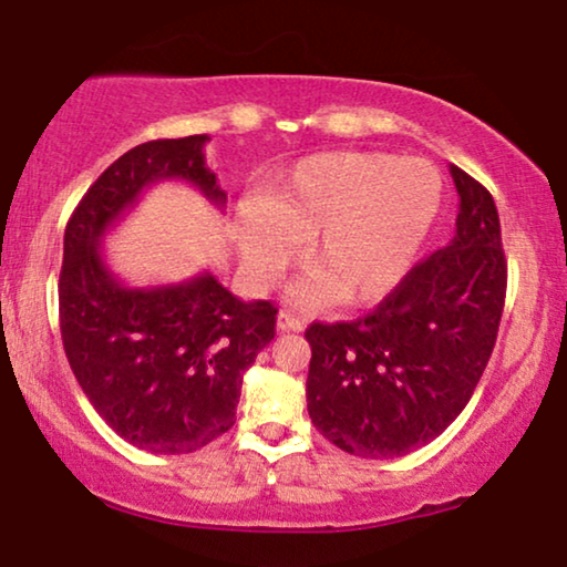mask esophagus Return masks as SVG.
Here are the masks:
<instances>
[{
    "label": "esophagus",
    "mask_w": 567,
    "mask_h": 567,
    "mask_svg": "<svg viewBox=\"0 0 567 567\" xmlns=\"http://www.w3.org/2000/svg\"><path fill=\"white\" fill-rule=\"evenodd\" d=\"M305 329V318H299L297 312L291 310H281L278 316V331H302Z\"/></svg>",
    "instance_id": "34e87169"
}]
</instances>
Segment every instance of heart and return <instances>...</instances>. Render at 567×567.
<instances>
[{
  "label": "heart",
  "mask_w": 567,
  "mask_h": 567,
  "mask_svg": "<svg viewBox=\"0 0 567 567\" xmlns=\"http://www.w3.org/2000/svg\"><path fill=\"white\" fill-rule=\"evenodd\" d=\"M443 204V177L424 158L339 151L297 164L262 196V212L238 217L246 265L272 284L305 241L316 270L297 286L299 305H371L388 297L416 262Z\"/></svg>",
  "instance_id": "heart-1"
}]
</instances>
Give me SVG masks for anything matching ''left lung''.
Masks as SVG:
<instances>
[{
    "mask_svg": "<svg viewBox=\"0 0 567 567\" xmlns=\"http://www.w3.org/2000/svg\"><path fill=\"white\" fill-rule=\"evenodd\" d=\"M456 233L365 318L310 323L308 411L316 430L361 458H395L445 432L494 352L507 259L494 196L451 166Z\"/></svg>",
    "mask_w": 567,
    "mask_h": 567,
    "instance_id": "left-lung-1",
    "label": "left lung"
}]
</instances>
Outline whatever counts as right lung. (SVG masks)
Wrapping results in <instances>:
<instances>
[{"instance_id": "right-lung-1", "label": "right lung", "mask_w": 567, "mask_h": 567, "mask_svg": "<svg viewBox=\"0 0 567 567\" xmlns=\"http://www.w3.org/2000/svg\"><path fill=\"white\" fill-rule=\"evenodd\" d=\"M206 135L151 140L100 175L65 225L60 337L73 377L105 424L151 454H190L236 422L244 371L276 337L278 308L241 302L212 272L132 289L105 265V230L162 179L225 190L204 162Z\"/></svg>"}]
</instances>
